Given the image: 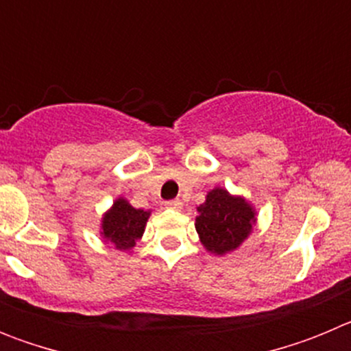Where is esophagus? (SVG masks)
<instances>
[{
    "instance_id": "34e87169",
    "label": "esophagus",
    "mask_w": 351,
    "mask_h": 351,
    "mask_svg": "<svg viewBox=\"0 0 351 351\" xmlns=\"http://www.w3.org/2000/svg\"><path fill=\"white\" fill-rule=\"evenodd\" d=\"M165 206L169 207V209H173V210H181L182 209V202L179 200V198H173V200H169V202H165Z\"/></svg>"
}]
</instances>
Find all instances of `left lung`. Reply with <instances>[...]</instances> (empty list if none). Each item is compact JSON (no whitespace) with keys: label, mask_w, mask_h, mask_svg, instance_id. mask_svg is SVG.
I'll return each mask as SVG.
<instances>
[{"label":"left lung","mask_w":351,"mask_h":351,"mask_svg":"<svg viewBox=\"0 0 351 351\" xmlns=\"http://www.w3.org/2000/svg\"><path fill=\"white\" fill-rule=\"evenodd\" d=\"M195 228L200 243L214 255H226L247 239L256 223V213L246 198L234 197L223 188L207 193L206 202L197 207Z\"/></svg>","instance_id":"left-lung-1"}]
</instances>
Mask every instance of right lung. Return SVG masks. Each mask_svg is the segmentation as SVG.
Segmentation results:
<instances>
[{
    "instance_id": "right-lung-1",
    "label": "right lung",
    "mask_w": 351,
    "mask_h": 351,
    "mask_svg": "<svg viewBox=\"0 0 351 351\" xmlns=\"http://www.w3.org/2000/svg\"><path fill=\"white\" fill-rule=\"evenodd\" d=\"M151 210L135 209L123 197L116 198L112 207L101 218V232L105 241H110L117 250L126 251L135 246L145 230Z\"/></svg>"
}]
</instances>
